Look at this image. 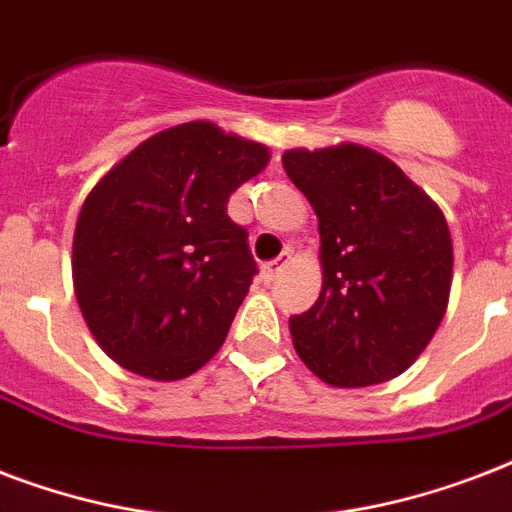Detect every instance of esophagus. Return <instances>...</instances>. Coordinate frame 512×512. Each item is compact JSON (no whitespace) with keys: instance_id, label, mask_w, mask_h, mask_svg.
<instances>
[{"instance_id":"esophagus-1","label":"esophagus","mask_w":512,"mask_h":512,"mask_svg":"<svg viewBox=\"0 0 512 512\" xmlns=\"http://www.w3.org/2000/svg\"><path fill=\"white\" fill-rule=\"evenodd\" d=\"M288 264H291V253H280L275 261H269L267 267H264V275H267V280H275Z\"/></svg>"}]
</instances>
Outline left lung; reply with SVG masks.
I'll return each instance as SVG.
<instances>
[{"instance_id": "1", "label": "left lung", "mask_w": 512, "mask_h": 512, "mask_svg": "<svg viewBox=\"0 0 512 512\" xmlns=\"http://www.w3.org/2000/svg\"><path fill=\"white\" fill-rule=\"evenodd\" d=\"M283 168L318 216L323 269L318 301L288 320L293 347L331 387L390 382L425 352L449 307L446 216L368 146H299Z\"/></svg>"}]
</instances>
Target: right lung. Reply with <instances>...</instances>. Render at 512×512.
<instances>
[{"instance_id":"1","label":"right lung","mask_w":512,"mask_h":512,"mask_svg":"<svg viewBox=\"0 0 512 512\" xmlns=\"http://www.w3.org/2000/svg\"><path fill=\"white\" fill-rule=\"evenodd\" d=\"M269 157L264 144L194 120L141 141L95 181L74 227L71 280L114 363L178 382L219 352L256 275L227 202Z\"/></svg>"}]
</instances>
